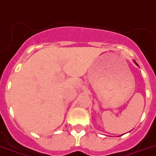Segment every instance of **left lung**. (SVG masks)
I'll list each match as a JSON object with an SVG mask.
<instances>
[{
  "label": "left lung",
  "instance_id": "1",
  "mask_svg": "<svg viewBox=\"0 0 156 156\" xmlns=\"http://www.w3.org/2000/svg\"><path fill=\"white\" fill-rule=\"evenodd\" d=\"M134 62H135V65H138V64H137V63H136V62H135V61H134Z\"/></svg>",
  "mask_w": 156,
  "mask_h": 156
}]
</instances>
